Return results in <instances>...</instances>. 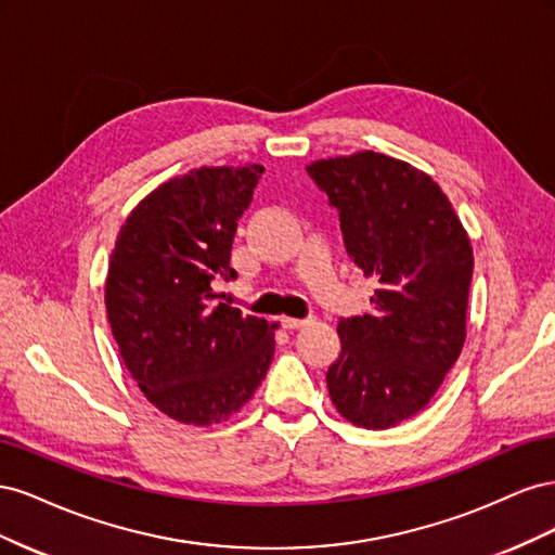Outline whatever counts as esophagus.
<instances>
[{
	"instance_id": "1",
	"label": "esophagus",
	"mask_w": 555,
	"mask_h": 555,
	"mask_svg": "<svg viewBox=\"0 0 555 555\" xmlns=\"http://www.w3.org/2000/svg\"><path fill=\"white\" fill-rule=\"evenodd\" d=\"M280 324H282L284 328H300V326H306V324H308V319H296V317H282V319H280Z\"/></svg>"
}]
</instances>
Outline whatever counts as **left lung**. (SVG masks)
I'll return each mask as SVG.
<instances>
[{
	"instance_id": "obj_1",
	"label": "left lung",
	"mask_w": 555,
	"mask_h": 555,
	"mask_svg": "<svg viewBox=\"0 0 555 555\" xmlns=\"http://www.w3.org/2000/svg\"><path fill=\"white\" fill-rule=\"evenodd\" d=\"M308 173L340 212L347 255L377 280L373 310L338 322L331 400L354 426H398L461 357L473 245L440 184L408 162L363 150L312 162Z\"/></svg>"
}]
</instances>
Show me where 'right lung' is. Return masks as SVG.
<instances>
[{"instance_id": "1", "label": "right lung", "mask_w": 555, "mask_h": 555, "mask_svg": "<svg viewBox=\"0 0 555 555\" xmlns=\"http://www.w3.org/2000/svg\"><path fill=\"white\" fill-rule=\"evenodd\" d=\"M261 164L201 166L131 210L106 275L113 338L133 382L180 424L227 422L255 396L275 351L266 319L220 304L231 245Z\"/></svg>"}]
</instances>
